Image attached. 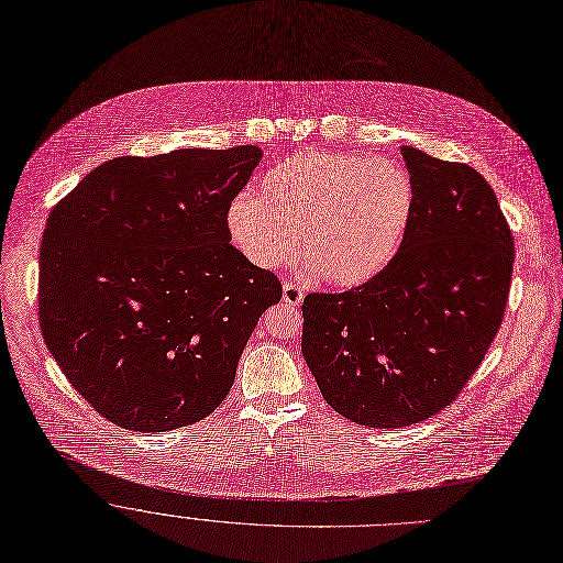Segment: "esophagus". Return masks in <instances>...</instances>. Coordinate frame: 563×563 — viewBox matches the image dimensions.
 I'll list each match as a JSON object with an SVG mask.
<instances>
[{
    "label": "esophagus",
    "instance_id": "obj_1",
    "mask_svg": "<svg viewBox=\"0 0 563 563\" xmlns=\"http://www.w3.org/2000/svg\"><path fill=\"white\" fill-rule=\"evenodd\" d=\"M282 297H284V301L288 306H299L303 301V292H301V288L295 282H286L284 284V295Z\"/></svg>",
    "mask_w": 563,
    "mask_h": 563
}]
</instances>
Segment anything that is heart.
Wrapping results in <instances>:
<instances>
[{
  "instance_id": "obj_1",
  "label": "heart",
  "mask_w": 563,
  "mask_h": 563,
  "mask_svg": "<svg viewBox=\"0 0 563 563\" xmlns=\"http://www.w3.org/2000/svg\"><path fill=\"white\" fill-rule=\"evenodd\" d=\"M415 203L408 170L388 157L299 151L271 168L260 197L229 206L227 229L257 268H277L297 249L330 284L377 275L397 253Z\"/></svg>"
}]
</instances>
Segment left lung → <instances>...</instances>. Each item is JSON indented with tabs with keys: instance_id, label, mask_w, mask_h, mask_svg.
Here are the masks:
<instances>
[{
	"instance_id": "1",
	"label": "left lung",
	"mask_w": 563,
	"mask_h": 563,
	"mask_svg": "<svg viewBox=\"0 0 563 563\" xmlns=\"http://www.w3.org/2000/svg\"><path fill=\"white\" fill-rule=\"evenodd\" d=\"M415 203L395 257L368 282L303 299L301 353L323 399L368 428L451 406L501 325L515 262L508 221L468 164L401 146Z\"/></svg>"
}]
</instances>
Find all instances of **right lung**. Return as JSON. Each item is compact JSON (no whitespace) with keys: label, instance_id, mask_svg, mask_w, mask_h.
Returning <instances> with one entry per match:
<instances>
[{"label":"right lung","instance_id":"1","mask_svg":"<svg viewBox=\"0 0 563 563\" xmlns=\"http://www.w3.org/2000/svg\"><path fill=\"white\" fill-rule=\"evenodd\" d=\"M257 146L115 157L48 214L40 325L70 386L108 421L166 432L208 417L233 388L275 273L231 242L227 212Z\"/></svg>","mask_w":563,"mask_h":563}]
</instances>
